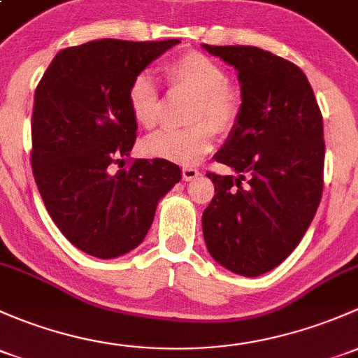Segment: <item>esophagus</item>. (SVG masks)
<instances>
[{"label": "esophagus", "instance_id": "1", "mask_svg": "<svg viewBox=\"0 0 358 358\" xmlns=\"http://www.w3.org/2000/svg\"><path fill=\"white\" fill-rule=\"evenodd\" d=\"M182 175H183V180H185V182H192V180H195L199 175H201V171H199V169H195V168L187 166V168L182 169Z\"/></svg>", "mask_w": 358, "mask_h": 358}]
</instances>
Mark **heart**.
<instances>
[{
  "label": "heart",
  "instance_id": "1",
  "mask_svg": "<svg viewBox=\"0 0 358 358\" xmlns=\"http://www.w3.org/2000/svg\"><path fill=\"white\" fill-rule=\"evenodd\" d=\"M164 75L175 87L195 92L190 120L185 129H163L142 142L149 157L194 164L214 148V130L227 134L236 125L242 113V96L228 82L227 70L209 56L189 51L164 65ZM127 104L134 122L152 129L161 118V96L149 73H137L127 90Z\"/></svg>",
  "mask_w": 358,
  "mask_h": 358
}]
</instances>
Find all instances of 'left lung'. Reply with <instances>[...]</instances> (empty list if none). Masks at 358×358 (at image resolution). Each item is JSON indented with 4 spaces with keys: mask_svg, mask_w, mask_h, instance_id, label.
Instances as JSON below:
<instances>
[{
    "mask_svg": "<svg viewBox=\"0 0 358 358\" xmlns=\"http://www.w3.org/2000/svg\"><path fill=\"white\" fill-rule=\"evenodd\" d=\"M202 48L238 71L242 89L238 122L214 154L236 176L208 173L214 197L202 231L217 264L254 278L280 266L314 220L324 173L322 115L306 73L288 59L252 46Z\"/></svg>",
    "mask_w": 358,
    "mask_h": 358,
    "instance_id": "left-lung-1",
    "label": "left lung"
}]
</instances>
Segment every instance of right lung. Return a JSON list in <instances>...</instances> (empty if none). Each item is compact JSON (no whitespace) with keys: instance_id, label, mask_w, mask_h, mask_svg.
Listing matches in <instances>:
<instances>
[{"instance_id":"right-lung-1","label":"right lung","mask_w":358,"mask_h":358,"mask_svg":"<svg viewBox=\"0 0 358 358\" xmlns=\"http://www.w3.org/2000/svg\"><path fill=\"white\" fill-rule=\"evenodd\" d=\"M178 39H101L59 51L34 94L32 171L59 231L85 254L115 259L142 243L157 202L182 180L166 159L123 163L137 123L131 78Z\"/></svg>"}]
</instances>
